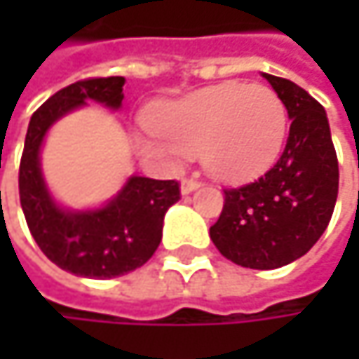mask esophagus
Instances as JSON below:
<instances>
[{"instance_id":"34e87169","label":"esophagus","mask_w":359,"mask_h":359,"mask_svg":"<svg viewBox=\"0 0 359 359\" xmlns=\"http://www.w3.org/2000/svg\"><path fill=\"white\" fill-rule=\"evenodd\" d=\"M201 187V182L195 179H184L182 182H180V193L182 195H189V193H193L195 189H199Z\"/></svg>"}]
</instances>
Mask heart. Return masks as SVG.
<instances>
[{
  "label": "heart",
  "instance_id": "b5f03b06",
  "mask_svg": "<svg viewBox=\"0 0 359 359\" xmlns=\"http://www.w3.org/2000/svg\"><path fill=\"white\" fill-rule=\"evenodd\" d=\"M151 135H137L141 158L180 164L199 154L218 180L243 182L262 177L280 158L289 135V111L266 85L224 83L168 100L149 109Z\"/></svg>",
  "mask_w": 359,
  "mask_h": 359
}]
</instances>
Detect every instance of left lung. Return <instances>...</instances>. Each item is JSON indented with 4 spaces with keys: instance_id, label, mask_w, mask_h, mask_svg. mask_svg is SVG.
<instances>
[{
    "instance_id": "1",
    "label": "left lung",
    "mask_w": 359,
    "mask_h": 359,
    "mask_svg": "<svg viewBox=\"0 0 359 359\" xmlns=\"http://www.w3.org/2000/svg\"><path fill=\"white\" fill-rule=\"evenodd\" d=\"M262 76L287 106L289 139L264 177L224 189V208L210 237L226 259L272 270L306 255L323 237L337 203L339 162L323 106L287 79Z\"/></svg>"
}]
</instances>
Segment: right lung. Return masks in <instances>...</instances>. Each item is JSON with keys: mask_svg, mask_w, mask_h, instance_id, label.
<instances>
[{"mask_svg": "<svg viewBox=\"0 0 359 359\" xmlns=\"http://www.w3.org/2000/svg\"><path fill=\"white\" fill-rule=\"evenodd\" d=\"M124 76L79 81L36 109L20 160V205L41 251L62 270L87 278H114L141 268L162 241L164 216L180 199L177 180L128 177L108 203L89 210L60 205L41 170V147L49 128L87 102L122 108Z\"/></svg>", "mask_w": 359, "mask_h": 359, "instance_id": "add662e5", "label": "right lung"}]
</instances>
